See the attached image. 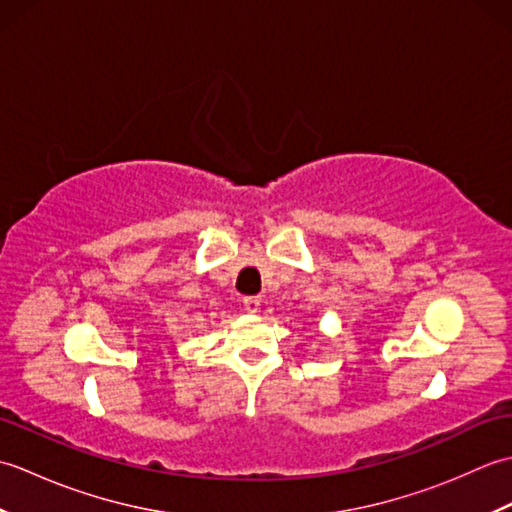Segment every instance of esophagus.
<instances>
[{
	"mask_svg": "<svg viewBox=\"0 0 512 512\" xmlns=\"http://www.w3.org/2000/svg\"><path fill=\"white\" fill-rule=\"evenodd\" d=\"M259 306H262V299H259V297H246L244 299V310L250 312V314H255L259 310Z\"/></svg>",
	"mask_w": 512,
	"mask_h": 512,
	"instance_id": "1",
	"label": "esophagus"
}]
</instances>
